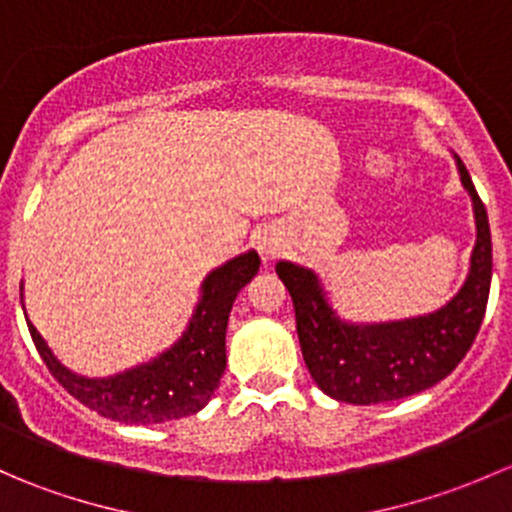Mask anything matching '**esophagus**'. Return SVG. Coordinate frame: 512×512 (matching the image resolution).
<instances>
[{
  "label": "esophagus",
  "instance_id": "1",
  "mask_svg": "<svg viewBox=\"0 0 512 512\" xmlns=\"http://www.w3.org/2000/svg\"><path fill=\"white\" fill-rule=\"evenodd\" d=\"M257 250H260L262 260L272 262V260H277V257H280V242L272 240V237H262L260 245H257Z\"/></svg>",
  "mask_w": 512,
  "mask_h": 512
}]
</instances>
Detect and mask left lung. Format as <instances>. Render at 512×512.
<instances>
[{"instance_id": "left-lung-1", "label": "left lung", "mask_w": 512, "mask_h": 512, "mask_svg": "<svg viewBox=\"0 0 512 512\" xmlns=\"http://www.w3.org/2000/svg\"><path fill=\"white\" fill-rule=\"evenodd\" d=\"M458 175L471 195L476 245L466 282L436 312L389 322H349L334 309L319 275L280 260L277 275L289 289L299 347L314 384L344 404L371 406L421 394L446 379L476 339L493 277V245L485 205L463 160Z\"/></svg>"}]
</instances>
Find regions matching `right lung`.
<instances>
[{
  "label": "right lung",
  "mask_w": 512,
  "mask_h": 512,
  "mask_svg": "<svg viewBox=\"0 0 512 512\" xmlns=\"http://www.w3.org/2000/svg\"><path fill=\"white\" fill-rule=\"evenodd\" d=\"M257 270L260 257L255 250L242 252L210 270L200 285V297L183 334L153 359L111 376H84L61 364L39 329L29 322L24 309V282L19 285V294L41 359L74 399L113 421L165 423L198 414L215 394L227 364L225 332L232 302Z\"/></svg>",
  "instance_id": "obj_1"
}]
</instances>
